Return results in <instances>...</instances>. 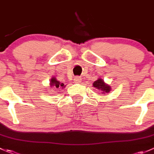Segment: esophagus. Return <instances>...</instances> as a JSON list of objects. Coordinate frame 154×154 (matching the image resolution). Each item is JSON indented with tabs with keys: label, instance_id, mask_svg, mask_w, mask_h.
<instances>
[{
	"label": "esophagus",
	"instance_id": "34e87169",
	"mask_svg": "<svg viewBox=\"0 0 154 154\" xmlns=\"http://www.w3.org/2000/svg\"><path fill=\"white\" fill-rule=\"evenodd\" d=\"M74 83H80V81H81V77H74Z\"/></svg>",
	"mask_w": 154,
	"mask_h": 154
}]
</instances>
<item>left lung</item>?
I'll list each match as a JSON object with an SVG mask.
<instances>
[{
  "label": "left lung",
  "instance_id": "8db88e82",
  "mask_svg": "<svg viewBox=\"0 0 154 154\" xmlns=\"http://www.w3.org/2000/svg\"><path fill=\"white\" fill-rule=\"evenodd\" d=\"M93 87H95V89L100 90L99 92H101V94H105L107 93L110 91V86L109 85L106 84L104 82V80L101 78H98L96 81H95L93 83Z\"/></svg>",
  "mask_w": 154,
  "mask_h": 154
}]
</instances>
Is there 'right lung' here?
I'll use <instances>...</instances> for the list:
<instances>
[{
  "label": "right lung",
  "instance_id": "right-lung-1",
  "mask_svg": "<svg viewBox=\"0 0 154 154\" xmlns=\"http://www.w3.org/2000/svg\"><path fill=\"white\" fill-rule=\"evenodd\" d=\"M50 86L56 88V89H59V88L63 89V88L65 87V84L63 83H60L59 81H58L56 77H53L51 79V80H50Z\"/></svg>",
  "mask_w": 154,
  "mask_h": 154
}]
</instances>
